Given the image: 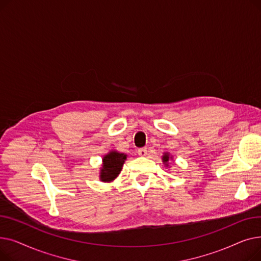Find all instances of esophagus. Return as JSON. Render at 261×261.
<instances>
[{
    "instance_id": "obj_1",
    "label": "esophagus",
    "mask_w": 261,
    "mask_h": 261,
    "mask_svg": "<svg viewBox=\"0 0 261 261\" xmlns=\"http://www.w3.org/2000/svg\"><path fill=\"white\" fill-rule=\"evenodd\" d=\"M138 153L140 156H146L148 153V150H147V148H140L138 150Z\"/></svg>"
}]
</instances>
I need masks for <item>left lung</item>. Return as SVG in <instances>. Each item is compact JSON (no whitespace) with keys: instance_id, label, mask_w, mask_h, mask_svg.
Masks as SVG:
<instances>
[{"instance_id":"1","label":"left lung","mask_w":261,"mask_h":261,"mask_svg":"<svg viewBox=\"0 0 261 261\" xmlns=\"http://www.w3.org/2000/svg\"><path fill=\"white\" fill-rule=\"evenodd\" d=\"M170 159H171V158H170V155H169L168 153H165V154L163 155V162H164V164H165L166 166H168L167 163H168V161H169Z\"/></svg>"}]
</instances>
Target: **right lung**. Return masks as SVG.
I'll return each instance as SVG.
<instances>
[{"label":"right lung","mask_w":261,"mask_h":261,"mask_svg":"<svg viewBox=\"0 0 261 261\" xmlns=\"http://www.w3.org/2000/svg\"><path fill=\"white\" fill-rule=\"evenodd\" d=\"M127 155L112 150L102 159V167L100 168V181L111 182L121 171L123 163H125Z\"/></svg>","instance_id":"right-lung-1"}]
</instances>
